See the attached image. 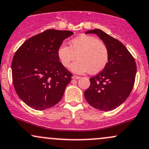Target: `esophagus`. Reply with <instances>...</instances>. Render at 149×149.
Listing matches in <instances>:
<instances>
[{
	"label": "esophagus",
	"instance_id": "obj_1",
	"mask_svg": "<svg viewBox=\"0 0 149 149\" xmlns=\"http://www.w3.org/2000/svg\"><path fill=\"white\" fill-rule=\"evenodd\" d=\"M80 78L79 76H77V75H73L72 79H79Z\"/></svg>",
	"mask_w": 149,
	"mask_h": 149
}]
</instances>
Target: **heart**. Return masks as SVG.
Listing matches in <instances>:
<instances>
[{"label": "heart", "mask_w": 149, "mask_h": 149, "mask_svg": "<svg viewBox=\"0 0 149 149\" xmlns=\"http://www.w3.org/2000/svg\"><path fill=\"white\" fill-rule=\"evenodd\" d=\"M59 61L65 68L77 57L71 65V70L76 73L97 74L102 71L109 60L108 49L103 42L95 37L81 35L70 42V46L61 45L57 50Z\"/></svg>", "instance_id": "1"}]
</instances>
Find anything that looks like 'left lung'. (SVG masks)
Returning <instances> with one entry per match:
<instances>
[{
    "instance_id": "1",
    "label": "left lung",
    "mask_w": 149,
    "mask_h": 149,
    "mask_svg": "<svg viewBox=\"0 0 149 149\" xmlns=\"http://www.w3.org/2000/svg\"><path fill=\"white\" fill-rule=\"evenodd\" d=\"M85 33L97 35L105 44L109 52L105 68L90 79V86L84 91L85 98L95 109L111 111L130 95L135 81L137 65L126 47L102 30H91Z\"/></svg>"
}]
</instances>
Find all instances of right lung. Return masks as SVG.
<instances>
[{
	"instance_id": "right-lung-1",
	"label": "right lung",
	"mask_w": 149,
	"mask_h": 149,
	"mask_svg": "<svg viewBox=\"0 0 149 149\" xmlns=\"http://www.w3.org/2000/svg\"><path fill=\"white\" fill-rule=\"evenodd\" d=\"M69 31L49 29L31 37L14 55L12 76L17 94L30 107L44 110L56 104L72 74L61 65L57 50Z\"/></svg>"
}]
</instances>
